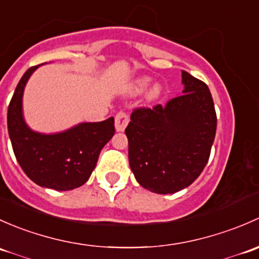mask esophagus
<instances>
[{
  "instance_id": "34e87169",
  "label": "esophagus",
  "mask_w": 259,
  "mask_h": 259,
  "mask_svg": "<svg viewBox=\"0 0 259 259\" xmlns=\"http://www.w3.org/2000/svg\"><path fill=\"white\" fill-rule=\"evenodd\" d=\"M128 122H130L128 114L123 111H119L118 113L116 114V117H114V126H116V130L118 131V132H123V131L126 130Z\"/></svg>"
}]
</instances>
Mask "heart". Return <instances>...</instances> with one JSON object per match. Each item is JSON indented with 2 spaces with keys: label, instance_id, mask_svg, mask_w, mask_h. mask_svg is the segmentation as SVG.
I'll return each mask as SVG.
<instances>
[{
  "label": "heart",
  "instance_id": "obj_1",
  "mask_svg": "<svg viewBox=\"0 0 259 259\" xmlns=\"http://www.w3.org/2000/svg\"><path fill=\"white\" fill-rule=\"evenodd\" d=\"M149 82H151V78L148 77H140V78L136 79L132 84V92L133 93H140L142 92L146 87L148 86ZM162 95V87L159 84H153V86L149 89L147 92V100L148 101H156L157 98H159V96Z\"/></svg>",
  "mask_w": 259,
  "mask_h": 259
}]
</instances>
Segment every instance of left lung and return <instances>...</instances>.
Segmentation results:
<instances>
[{
  "mask_svg": "<svg viewBox=\"0 0 259 259\" xmlns=\"http://www.w3.org/2000/svg\"><path fill=\"white\" fill-rule=\"evenodd\" d=\"M183 95L164 106L136 108L126 133L130 167L143 188L159 194L188 187L208 162L217 128L208 86L182 71Z\"/></svg>",
  "mask_w": 259,
  "mask_h": 259,
  "instance_id": "obj_1",
  "label": "left lung"
}]
</instances>
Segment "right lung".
Returning a JSON list of instances; mask_svg holds the SVG:
<instances>
[{"label": "right lung", "mask_w": 259, "mask_h": 259, "mask_svg": "<svg viewBox=\"0 0 259 259\" xmlns=\"http://www.w3.org/2000/svg\"><path fill=\"white\" fill-rule=\"evenodd\" d=\"M38 66L28 68L16 87L7 111V127L21 168L41 187L71 191L89 181L101 149L114 135V119L84 122L60 133L34 132L22 112L25 86Z\"/></svg>", "instance_id": "add662e5"}]
</instances>
